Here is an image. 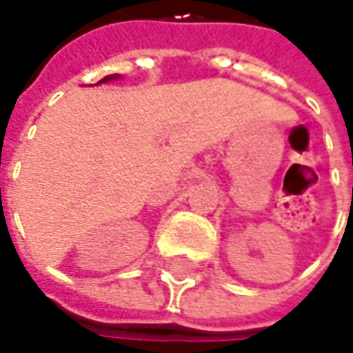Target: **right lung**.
<instances>
[{"label": "right lung", "instance_id": "add662e5", "mask_svg": "<svg viewBox=\"0 0 353 353\" xmlns=\"http://www.w3.org/2000/svg\"><path fill=\"white\" fill-rule=\"evenodd\" d=\"M105 80H110V78H103V80H102V82H105Z\"/></svg>", "mask_w": 353, "mask_h": 353}]
</instances>
